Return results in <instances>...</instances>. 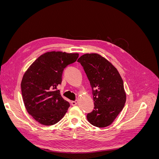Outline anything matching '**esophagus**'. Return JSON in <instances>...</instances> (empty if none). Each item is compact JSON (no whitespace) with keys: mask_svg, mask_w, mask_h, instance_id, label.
I'll list each match as a JSON object with an SVG mask.
<instances>
[{"mask_svg":"<svg viewBox=\"0 0 159 159\" xmlns=\"http://www.w3.org/2000/svg\"><path fill=\"white\" fill-rule=\"evenodd\" d=\"M78 101H77V100H75V101H73V102H71L72 106H75V105H76L77 104H78Z\"/></svg>","mask_w":159,"mask_h":159,"instance_id":"obj_1","label":"esophagus"}]
</instances>
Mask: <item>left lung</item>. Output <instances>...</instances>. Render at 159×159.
Listing matches in <instances>:
<instances>
[{
    "label": "left lung",
    "instance_id": "obj_1",
    "mask_svg": "<svg viewBox=\"0 0 159 159\" xmlns=\"http://www.w3.org/2000/svg\"><path fill=\"white\" fill-rule=\"evenodd\" d=\"M87 75L92 89L94 108L88 113L93 126L105 127L111 124L126 102L123 80L106 59L97 54H85L78 60Z\"/></svg>",
    "mask_w": 159,
    "mask_h": 159
}]
</instances>
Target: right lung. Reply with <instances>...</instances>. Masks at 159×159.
Wrapping results in <instances>:
<instances>
[{
  "instance_id": "1",
  "label": "right lung",
  "mask_w": 159,
  "mask_h": 159,
  "mask_svg": "<svg viewBox=\"0 0 159 159\" xmlns=\"http://www.w3.org/2000/svg\"><path fill=\"white\" fill-rule=\"evenodd\" d=\"M78 54L46 52L33 62L21 82L22 97L28 113L44 125H52L63 118L70 103L57 86L63 71L78 59Z\"/></svg>"
}]
</instances>
